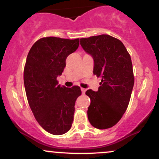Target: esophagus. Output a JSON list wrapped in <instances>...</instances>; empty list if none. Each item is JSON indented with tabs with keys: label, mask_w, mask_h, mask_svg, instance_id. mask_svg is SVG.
<instances>
[{
	"label": "esophagus",
	"mask_w": 159,
	"mask_h": 159,
	"mask_svg": "<svg viewBox=\"0 0 159 159\" xmlns=\"http://www.w3.org/2000/svg\"><path fill=\"white\" fill-rule=\"evenodd\" d=\"M81 92H82V94H84L85 92H86V89L81 88Z\"/></svg>",
	"instance_id": "1"
}]
</instances>
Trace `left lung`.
Instances as JSON below:
<instances>
[{"mask_svg": "<svg viewBox=\"0 0 159 159\" xmlns=\"http://www.w3.org/2000/svg\"><path fill=\"white\" fill-rule=\"evenodd\" d=\"M80 44L93 58V74L102 78L97 92H86L90 98L88 120L96 129H109L120 121L130 101L134 82L130 54L120 40L107 34L82 38Z\"/></svg>", "mask_w": 159, "mask_h": 159, "instance_id": "8db88e82", "label": "left lung"}]
</instances>
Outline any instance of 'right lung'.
<instances>
[{
    "instance_id": "1",
    "label": "right lung",
    "mask_w": 159,
    "mask_h": 159,
    "mask_svg": "<svg viewBox=\"0 0 159 159\" xmlns=\"http://www.w3.org/2000/svg\"><path fill=\"white\" fill-rule=\"evenodd\" d=\"M79 39L43 37L36 42L27 54L24 84L29 105L36 121L54 135L72 127L75 104L81 95L78 86L58 85L57 80L66 66V59L75 52Z\"/></svg>"
}]
</instances>
